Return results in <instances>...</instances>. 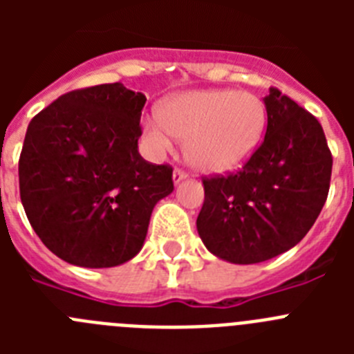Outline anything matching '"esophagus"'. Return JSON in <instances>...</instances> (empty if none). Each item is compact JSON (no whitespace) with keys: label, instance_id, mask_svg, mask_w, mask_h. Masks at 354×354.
<instances>
[{"label":"esophagus","instance_id":"obj_1","mask_svg":"<svg viewBox=\"0 0 354 354\" xmlns=\"http://www.w3.org/2000/svg\"><path fill=\"white\" fill-rule=\"evenodd\" d=\"M186 177H187V174L183 170V168H175L174 170V183L175 184H179L180 180L186 179Z\"/></svg>","mask_w":354,"mask_h":354}]
</instances>
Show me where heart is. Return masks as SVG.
I'll use <instances>...</instances> for the list:
<instances>
[{
  "instance_id": "obj_1",
  "label": "heart",
  "mask_w": 354,
  "mask_h": 354,
  "mask_svg": "<svg viewBox=\"0 0 354 354\" xmlns=\"http://www.w3.org/2000/svg\"><path fill=\"white\" fill-rule=\"evenodd\" d=\"M264 102L250 92L198 90L180 93L161 106V115L143 120V138L152 154L174 150L175 138L187 140L193 167L209 174L239 168L264 136Z\"/></svg>"
}]
</instances>
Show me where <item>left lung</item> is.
Masks as SVG:
<instances>
[{"mask_svg": "<svg viewBox=\"0 0 354 354\" xmlns=\"http://www.w3.org/2000/svg\"><path fill=\"white\" fill-rule=\"evenodd\" d=\"M264 140L243 168L202 177L196 228L205 248L234 264L270 261L296 246L326 202L333 158L317 118L270 88Z\"/></svg>", "mask_w": 354, "mask_h": 354, "instance_id": "1", "label": "left lung"}]
</instances>
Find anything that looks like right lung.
<instances>
[{
    "mask_svg": "<svg viewBox=\"0 0 354 354\" xmlns=\"http://www.w3.org/2000/svg\"><path fill=\"white\" fill-rule=\"evenodd\" d=\"M145 102L122 83L97 84L31 118L19 158L21 202L40 241L68 264L131 261L154 205L174 192V168L138 152Z\"/></svg>",
    "mask_w": 354,
    "mask_h": 354,
    "instance_id": "1",
    "label": "right lung"
}]
</instances>
